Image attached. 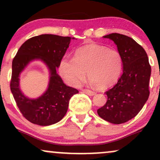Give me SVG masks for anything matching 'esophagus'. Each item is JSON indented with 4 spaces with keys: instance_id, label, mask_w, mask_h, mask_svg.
<instances>
[{
    "instance_id": "esophagus-1",
    "label": "esophagus",
    "mask_w": 160,
    "mask_h": 160,
    "mask_svg": "<svg viewBox=\"0 0 160 160\" xmlns=\"http://www.w3.org/2000/svg\"><path fill=\"white\" fill-rule=\"evenodd\" d=\"M82 92H84L85 94L88 95H90V96H92V95H95V92L92 91V90H89V89H82Z\"/></svg>"
}]
</instances>
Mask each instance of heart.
<instances>
[{
    "mask_svg": "<svg viewBox=\"0 0 160 160\" xmlns=\"http://www.w3.org/2000/svg\"><path fill=\"white\" fill-rule=\"evenodd\" d=\"M122 59L118 51L91 43L78 48L74 57L65 55L59 62V73L68 83L78 86L88 78L98 89L114 84L121 74Z\"/></svg>",
    "mask_w": 160,
    "mask_h": 160,
    "instance_id": "b5f03b06",
    "label": "heart"
}]
</instances>
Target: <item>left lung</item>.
I'll list each match as a JSON object with an SVG mask.
<instances>
[{
  "label": "left lung",
  "instance_id": "left-lung-1",
  "mask_svg": "<svg viewBox=\"0 0 160 160\" xmlns=\"http://www.w3.org/2000/svg\"><path fill=\"white\" fill-rule=\"evenodd\" d=\"M103 38L117 45L122 59V74L117 84L105 92L107 102L97 113L111 123H124L134 118L148 101L151 68L144 48L132 38L117 33Z\"/></svg>",
  "mask_w": 160,
  "mask_h": 160
}]
</instances>
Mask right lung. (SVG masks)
<instances>
[{"label":"right lung","instance_id":"add662e5","mask_svg":"<svg viewBox=\"0 0 160 160\" xmlns=\"http://www.w3.org/2000/svg\"><path fill=\"white\" fill-rule=\"evenodd\" d=\"M74 39L47 34L33 37L21 46L12 60L11 92L24 117L32 123L47 126L59 122L67 113L70 99L79 92L78 89L66 86L57 73L61 58ZM37 60L41 61L48 69V87L40 97L31 99L20 89L19 78L27 66Z\"/></svg>","mask_w":160,"mask_h":160}]
</instances>
